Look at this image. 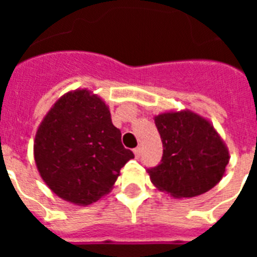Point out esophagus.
<instances>
[{
    "label": "esophagus",
    "mask_w": 257,
    "mask_h": 257,
    "mask_svg": "<svg viewBox=\"0 0 257 257\" xmlns=\"http://www.w3.org/2000/svg\"><path fill=\"white\" fill-rule=\"evenodd\" d=\"M134 154H135V158H140V156H142V148L138 147V148L134 149Z\"/></svg>",
    "instance_id": "obj_1"
}]
</instances>
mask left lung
<instances>
[{"label": "left lung", "instance_id": "left-lung-1", "mask_svg": "<svg viewBox=\"0 0 257 257\" xmlns=\"http://www.w3.org/2000/svg\"><path fill=\"white\" fill-rule=\"evenodd\" d=\"M162 140L161 163L148 174L152 184L174 198H192L212 189L229 163V149L208 118L166 110L154 115Z\"/></svg>", "mask_w": 257, "mask_h": 257}]
</instances>
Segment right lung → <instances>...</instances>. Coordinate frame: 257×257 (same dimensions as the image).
Here are the masks:
<instances>
[{"mask_svg":"<svg viewBox=\"0 0 257 257\" xmlns=\"http://www.w3.org/2000/svg\"><path fill=\"white\" fill-rule=\"evenodd\" d=\"M33 156L49 189L78 206L106 196L134 158L122 145L109 106L87 88L70 90L50 108L36 131Z\"/></svg>","mask_w":257,"mask_h":257,"instance_id":"1","label":"right lung"}]
</instances>
